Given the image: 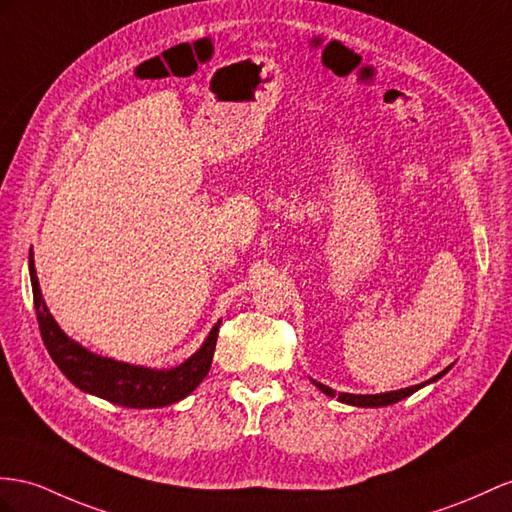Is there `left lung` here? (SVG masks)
<instances>
[{
	"mask_svg": "<svg viewBox=\"0 0 512 512\" xmlns=\"http://www.w3.org/2000/svg\"><path fill=\"white\" fill-rule=\"evenodd\" d=\"M450 368H445L443 372H439L435 378H430L428 383H432V381H437V378H441L445 372H448ZM316 383V381H313ZM428 383H422V385H413V387H406V389H400V391H387V393H376V396H355V393H335L331 387H326V385H322V383H316V387H320V391H324L326 396H331V398H337L339 402H346V404H355V406H387V404H393V402H398V400H402V398H406V396H411L413 391H417L419 387H424V385H428Z\"/></svg>",
	"mask_w": 512,
	"mask_h": 512,
	"instance_id": "obj_1",
	"label": "left lung"
}]
</instances>
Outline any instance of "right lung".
Listing matches in <instances>:
<instances>
[{"label": "right lung", "instance_id": "obj_1", "mask_svg": "<svg viewBox=\"0 0 512 512\" xmlns=\"http://www.w3.org/2000/svg\"><path fill=\"white\" fill-rule=\"evenodd\" d=\"M30 279L34 292L36 320L38 326H41V337L49 357L54 359L60 372L67 376L75 387H80L86 393H93V396H99L119 406H129V409H157V406H166L186 398L190 391L199 387L209 368H212L220 322L214 326L212 333L207 335L205 344L196 350L188 361L177 365V368H140V365H129L93 355V352H88L86 348H82L60 331V326L51 318V313L41 296L32 255Z\"/></svg>", "mask_w": 512, "mask_h": 512}]
</instances>
